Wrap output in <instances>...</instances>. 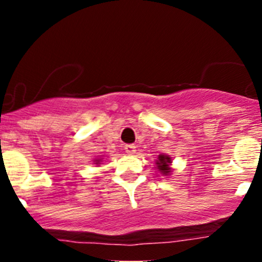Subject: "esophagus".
I'll return each mask as SVG.
<instances>
[{
	"mask_svg": "<svg viewBox=\"0 0 262 262\" xmlns=\"http://www.w3.org/2000/svg\"><path fill=\"white\" fill-rule=\"evenodd\" d=\"M124 149H125V152L128 153V155H134V153H136V146H134V144H125V146H124Z\"/></svg>",
	"mask_w": 262,
	"mask_h": 262,
	"instance_id": "1",
	"label": "esophagus"
}]
</instances>
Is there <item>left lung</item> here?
<instances>
[{
    "label": "left lung",
    "mask_w": 262,
    "mask_h": 262,
    "mask_svg": "<svg viewBox=\"0 0 262 262\" xmlns=\"http://www.w3.org/2000/svg\"><path fill=\"white\" fill-rule=\"evenodd\" d=\"M170 163H171V158L168 157V156L160 155L158 156V161L156 165L158 166V170H160L163 175H167L171 170V168L168 167V165H170Z\"/></svg>",
    "instance_id": "8db88e82"
}]
</instances>
